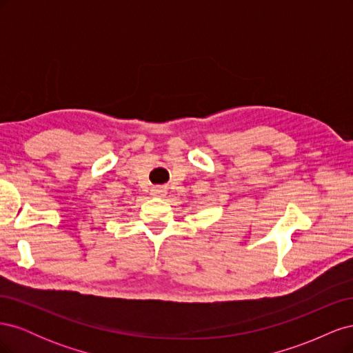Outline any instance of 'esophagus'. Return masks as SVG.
I'll return each instance as SVG.
<instances>
[{"label": "esophagus", "instance_id": "34e87169", "mask_svg": "<svg viewBox=\"0 0 353 353\" xmlns=\"http://www.w3.org/2000/svg\"><path fill=\"white\" fill-rule=\"evenodd\" d=\"M165 194H166V188H165V187L157 185V187H153V188H152V196L162 197V196H165Z\"/></svg>", "mask_w": 353, "mask_h": 353}]
</instances>
